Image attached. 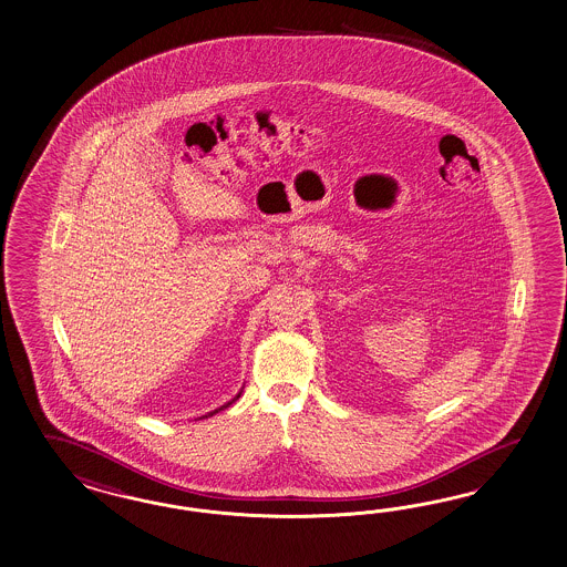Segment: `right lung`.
I'll use <instances>...</instances> for the list:
<instances>
[{
  "label": "right lung",
  "instance_id": "right-lung-1",
  "mask_svg": "<svg viewBox=\"0 0 567 567\" xmlns=\"http://www.w3.org/2000/svg\"><path fill=\"white\" fill-rule=\"evenodd\" d=\"M237 399H239V395H237ZM233 401H235V399H233ZM228 405H230V403H228ZM220 410H223V408H220ZM216 412H218V410H216ZM214 412V413H216ZM214 413H209V415H214Z\"/></svg>",
  "mask_w": 567,
  "mask_h": 567
}]
</instances>
